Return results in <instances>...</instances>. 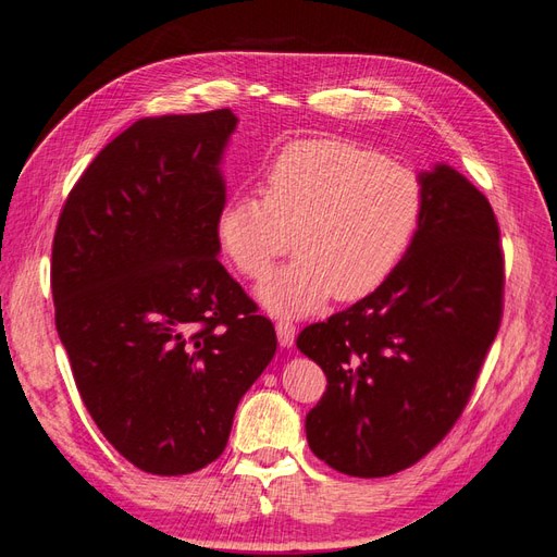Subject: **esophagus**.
Segmentation results:
<instances>
[{
  "label": "esophagus",
  "instance_id": "obj_1",
  "mask_svg": "<svg viewBox=\"0 0 557 557\" xmlns=\"http://www.w3.org/2000/svg\"><path fill=\"white\" fill-rule=\"evenodd\" d=\"M275 332H277V338H280V346H284V348H292L294 346L296 326L289 320H277Z\"/></svg>",
  "mask_w": 557,
  "mask_h": 557
}]
</instances>
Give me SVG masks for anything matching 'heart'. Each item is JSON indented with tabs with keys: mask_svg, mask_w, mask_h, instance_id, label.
<instances>
[{
	"mask_svg": "<svg viewBox=\"0 0 557 557\" xmlns=\"http://www.w3.org/2000/svg\"><path fill=\"white\" fill-rule=\"evenodd\" d=\"M423 202L414 169L344 138H298L270 162L263 197L227 199L216 235L249 280H263L294 242L296 259L259 298L275 315H306L332 294L358 301L379 289L414 242Z\"/></svg>",
	"mask_w": 557,
	"mask_h": 557,
	"instance_id": "b5f03b06",
	"label": "heart"
}]
</instances>
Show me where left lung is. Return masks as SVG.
Listing matches in <instances>:
<instances>
[{
	"label": "left lung",
	"mask_w": 557,
	"mask_h": 557,
	"mask_svg": "<svg viewBox=\"0 0 557 557\" xmlns=\"http://www.w3.org/2000/svg\"><path fill=\"white\" fill-rule=\"evenodd\" d=\"M419 178L423 216L403 263L296 338L326 376L306 417L308 445L352 478L400 473L451 431L504 315V251L487 197L447 164Z\"/></svg>",
	"instance_id": "left-lung-1"
}]
</instances>
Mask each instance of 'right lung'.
Returning a JSON list of instances; mask_svg holds the SVG:
<instances>
[{
  "mask_svg": "<svg viewBox=\"0 0 557 557\" xmlns=\"http://www.w3.org/2000/svg\"><path fill=\"white\" fill-rule=\"evenodd\" d=\"M231 110L143 117L96 154L55 225V330L106 440L152 475L216 461L277 350L216 259Z\"/></svg>",
  "mask_w": 557,
  "mask_h": 557,
  "instance_id": "right-lung-1",
  "label": "right lung"
}]
</instances>
